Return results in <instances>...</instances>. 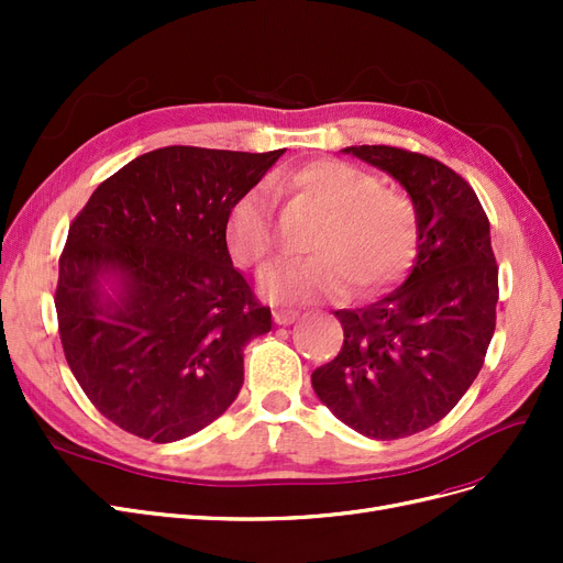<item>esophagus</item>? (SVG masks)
<instances>
[{"mask_svg":"<svg viewBox=\"0 0 563 563\" xmlns=\"http://www.w3.org/2000/svg\"><path fill=\"white\" fill-rule=\"evenodd\" d=\"M300 314L296 310H275V321L279 327H288V323H294Z\"/></svg>","mask_w":563,"mask_h":563,"instance_id":"esophagus-1","label":"esophagus"}]
</instances>
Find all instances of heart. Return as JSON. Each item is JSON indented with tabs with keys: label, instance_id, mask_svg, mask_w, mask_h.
I'll return each instance as SVG.
<instances>
[{
	"label": "heart",
	"instance_id": "heart-1",
	"mask_svg": "<svg viewBox=\"0 0 563 563\" xmlns=\"http://www.w3.org/2000/svg\"><path fill=\"white\" fill-rule=\"evenodd\" d=\"M288 185L323 213L310 258L279 261L261 275V294L275 302H312L343 294L347 279L356 294H376L397 282L418 253L420 230L413 201L385 190L383 178L340 159L298 168ZM275 199L255 185L232 203L225 244L236 265L255 267L275 249Z\"/></svg>",
	"mask_w": 563,
	"mask_h": 563
}]
</instances>
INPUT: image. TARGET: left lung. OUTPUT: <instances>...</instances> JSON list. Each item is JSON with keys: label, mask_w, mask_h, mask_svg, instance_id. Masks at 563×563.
<instances>
[{"label": "left lung", "mask_w": 563, "mask_h": 563, "mask_svg": "<svg viewBox=\"0 0 563 563\" xmlns=\"http://www.w3.org/2000/svg\"><path fill=\"white\" fill-rule=\"evenodd\" d=\"M395 178L418 213L420 242L404 284L338 310L343 350L312 373L319 401L371 439L432 428L482 371L496 331L498 265L472 187L432 157L389 145L340 150Z\"/></svg>", "instance_id": "1"}]
</instances>
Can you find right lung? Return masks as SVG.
Segmentation results:
<instances>
[{
  "label": "right lung",
  "instance_id": "obj_1",
  "mask_svg": "<svg viewBox=\"0 0 563 563\" xmlns=\"http://www.w3.org/2000/svg\"><path fill=\"white\" fill-rule=\"evenodd\" d=\"M282 155L152 150L100 183L75 218L56 288L60 343L117 428L172 444L240 395L244 347L272 314L232 265L225 220Z\"/></svg>",
  "mask_w": 563,
  "mask_h": 563
}]
</instances>
